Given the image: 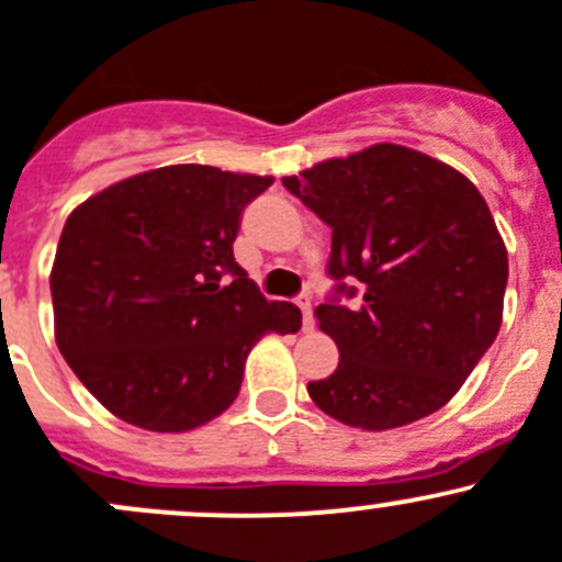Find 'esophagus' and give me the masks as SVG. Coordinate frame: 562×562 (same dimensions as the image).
<instances>
[{"label":"esophagus","mask_w":562,"mask_h":562,"mask_svg":"<svg viewBox=\"0 0 562 562\" xmlns=\"http://www.w3.org/2000/svg\"><path fill=\"white\" fill-rule=\"evenodd\" d=\"M294 303H297V308L303 311V330H311V327H314V314H311V297H308V294H300Z\"/></svg>","instance_id":"1"}]
</instances>
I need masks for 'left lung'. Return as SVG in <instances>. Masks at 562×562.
Wrapping results in <instances>:
<instances>
[{
	"label": "left lung",
	"mask_w": 562,
	"mask_h": 562,
	"mask_svg": "<svg viewBox=\"0 0 562 562\" xmlns=\"http://www.w3.org/2000/svg\"><path fill=\"white\" fill-rule=\"evenodd\" d=\"M281 182L333 229L327 276L336 286L314 316L341 358L330 376L308 382V396L366 431L437 413L503 322L508 254L477 188L398 144Z\"/></svg>",
	"instance_id": "8db88e82"
}]
</instances>
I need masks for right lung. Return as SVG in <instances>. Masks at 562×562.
<instances>
[{
	"label": "right lung",
	"instance_id": "obj_1",
	"mask_svg": "<svg viewBox=\"0 0 562 562\" xmlns=\"http://www.w3.org/2000/svg\"><path fill=\"white\" fill-rule=\"evenodd\" d=\"M273 177L182 164L122 180L70 213L52 270L63 358L109 413L188 431L224 413L265 333H297L235 262L243 210Z\"/></svg>",
	"mask_w": 562,
	"mask_h": 562
}]
</instances>
